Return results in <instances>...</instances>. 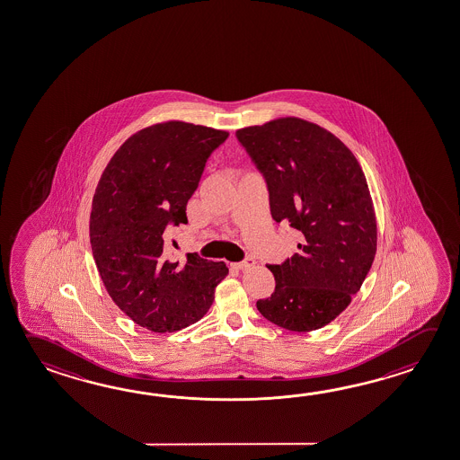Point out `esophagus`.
Masks as SVG:
<instances>
[{"label":"esophagus","instance_id":"1","mask_svg":"<svg viewBox=\"0 0 460 460\" xmlns=\"http://www.w3.org/2000/svg\"><path fill=\"white\" fill-rule=\"evenodd\" d=\"M255 265V261L252 259V257H249V259H245L243 261H239L235 267L237 269L245 270V269H251V267H253Z\"/></svg>","mask_w":460,"mask_h":460}]
</instances>
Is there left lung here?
Masks as SVG:
<instances>
[{
  "instance_id": "8db88e82",
  "label": "left lung",
  "mask_w": 460,
  "mask_h": 460,
  "mask_svg": "<svg viewBox=\"0 0 460 460\" xmlns=\"http://www.w3.org/2000/svg\"><path fill=\"white\" fill-rule=\"evenodd\" d=\"M235 137L267 181L271 217L301 234L297 253L269 265L277 287L257 309L291 332L322 329L347 309L376 257L377 221L363 169L333 133L299 117Z\"/></svg>"
}]
</instances>
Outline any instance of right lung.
<instances>
[{"instance_id":"add662e5","label":"right lung","mask_w":460,"mask_h":460,"mask_svg":"<svg viewBox=\"0 0 460 460\" xmlns=\"http://www.w3.org/2000/svg\"><path fill=\"white\" fill-rule=\"evenodd\" d=\"M227 137L189 121L149 125L115 151L97 182L89 217L97 271L139 327L171 333L195 323L229 273L225 261L195 253L173 261L167 243V227L187 223L185 207L207 159Z\"/></svg>"}]
</instances>
